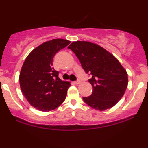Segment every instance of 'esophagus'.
Segmentation results:
<instances>
[{
  "label": "esophagus",
  "instance_id": "esophagus-1",
  "mask_svg": "<svg viewBox=\"0 0 148 148\" xmlns=\"http://www.w3.org/2000/svg\"><path fill=\"white\" fill-rule=\"evenodd\" d=\"M74 83L75 84H80V83H81V81H80V80H77V81H74Z\"/></svg>",
  "mask_w": 148,
  "mask_h": 148
}]
</instances>
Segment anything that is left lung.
<instances>
[{
  "label": "left lung",
  "instance_id": "obj_1",
  "mask_svg": "<svg viewBox=\"0 0 148 148\" xmlns=\"http://www.w3.org/2000/svg\"><path fill=\"white\" fill-rule=\"evenodd\" d=\"M78 58L92 86V93L84 97V102L104 111L123 97L128 84L127 73L115 58L100 46L88 42H74L67 47Z\"/></svg>",
  "mask_w": 148,
  "mask_h": 148
}]
</instances>
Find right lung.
Listing matches in <instances>:
<instances>
[{
    "label": "right lung",
    "mask_w": 148,
    "mask_h": 148,
    "mask_svg": "<svg viewBox=\"0 0 148 148\" xmlns=\"http://www.w3.org/2000/svg\"><path fill=\"white\" fill-rule=\"evenodd\" d=\"M69 43L63 39L46 42L32 51L23 62L19 75L21 90L30 105L40 111L55 109L65 99L71 84L62 81L52 65L56 53Z\"/></svg>",
    "instance_id": "1"
}]
</instances>
